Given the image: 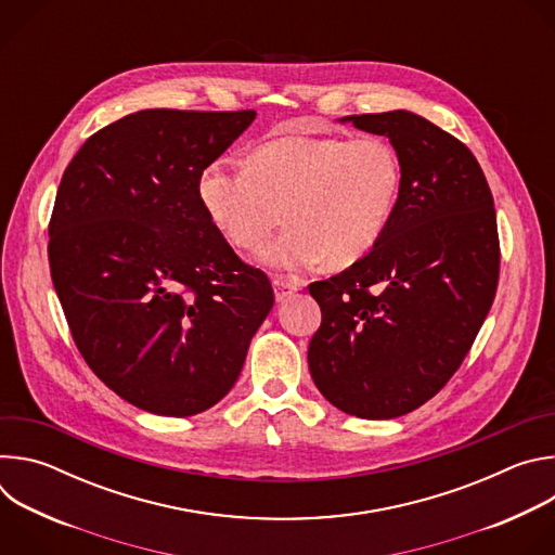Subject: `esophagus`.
I'll use <instances>...</instances> for the list:
<instances>
[{
	"mask_svg": "<svg viewBox=\"0 0 555 555\" xmlns=\"http://www.w3.org/2000/svg\"><path fill=\"white\" fill-rule=\"evenodd\" d=\"M272 285H274V296H276L279 302H283V300L289 298L296 289H300V283H298V281L285 279V276H276V279L272 281Z\"/></svg>",
	"mask_w": 555,
	"mask_h": 555,
	"instance_id": "obj_1",
	"label": "esophagus"
}]
</instances>
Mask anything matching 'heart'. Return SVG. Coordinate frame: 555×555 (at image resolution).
<instances>
[{
	"instance_id": "heart-1",
	"label": "heart",
	"mask_w": 555,
	"mask_h": 555,
	"mask_svg": "<svg viewBox=\"0 0 555 555\" xmlns=\"http://www.w3.org/2000/svg\"><path fill=\"white\" fill-rule=\"evenodd\" d=\"M400 186L398 151L377 135L281 138L259 146L248 167L215 160L197 180L210 223L240 250L261 246L285 210L289 228L259 253L281 270L362 261L384 236Z\"/></svg>"
}]
</instances>
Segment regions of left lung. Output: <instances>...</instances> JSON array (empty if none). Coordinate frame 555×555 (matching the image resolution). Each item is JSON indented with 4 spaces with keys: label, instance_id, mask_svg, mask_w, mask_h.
Returning <instances> with one entry per match:
<instances>
[{
    "label": "left lung",
    "instance_id": "left-lung-1",
    "mask_svg": "<svg viewBox=\"0 0 555 555\" xmlns=\"http://www.w3.org/2000/svg\"><path fill=\"white\" fill-rule=\"evenodd\" d=\"M340 122L390 140L402 186L379 244L309 285L323 323L307 362L336 409L392 420L435 398L486 321L501 268L496 210L477 157L430 120L395 109Z\"/></svg>",
    "mask_w": 555,
    "mask_h": 555
}]
</instances>
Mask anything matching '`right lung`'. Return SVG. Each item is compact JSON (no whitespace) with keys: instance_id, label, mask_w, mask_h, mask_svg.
Returning a JSON list of instances; mask_svg holds the SVG:
<instances>
[{"instance_id":"1","label":"right lung","mask_w":555,"mask_h":555,"mask_svg":"<svg viewBox=\"0 0 555 555\" xmlns=\"http://www.w3.org/2000/svg\"><path fill=\"white\" fill-rule=\"evenodd\" d=\"M255 116L142 109L90 135L61 178L48 259L72 338L146 413L215 406L274 305L268 276L234 255L197 193Z\"/></svg>"}]
</instances>
